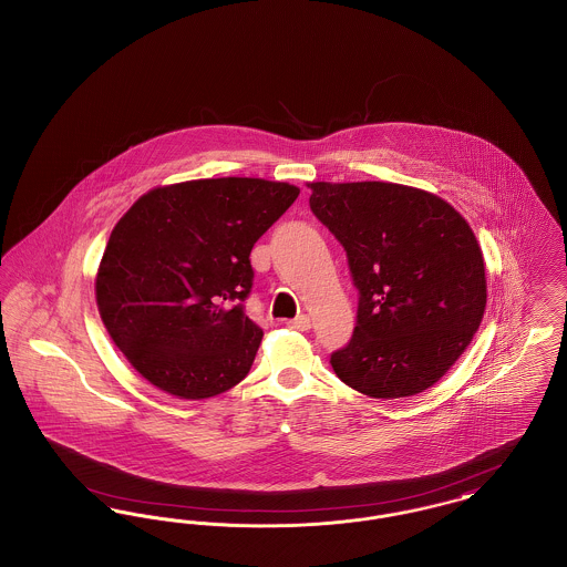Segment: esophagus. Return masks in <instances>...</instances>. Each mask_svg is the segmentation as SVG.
Instances as JSON below:
<instances>
[{"instance_id":"obj_1","label":"esophagus","mask_w":567,"mask_h":567,"mask_svg":"<svg viewBox=\"0 0 567 567\" xmlns=\"http://www.w3.org/2000/svg\"><path fill=\"white\" fill-rule=\"evenodd\" d=\"M287 326H289V328H293V330L306 332V330H310V317H308V315H298V317H296V319H291Z\"/></svg>"}]
</instances>
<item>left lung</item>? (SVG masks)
Segmentation results:
<instances>
[{"label":"left lung","mask_w":567,"mask_h":567,"mask_svg":"<svg viewBox=\"0 0 567 567\" xmlns=\"http://www.w3.org/2000/svg\"><path fill=\"white\" fill-rule=\"evenodd\" d=\"M310 209L342 244L360 293L333 372L372 399H404L463 355L486 308L484 257L465 218L431 193L388 184H310Z\"/></svg>","instance_id":"left-lung-1"}]
</instances>
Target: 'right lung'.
I'll use <instances>...</instances> for the list:
<instances>
[{
	"label": "right lung",
	"instance_id": "1",
	"mask_svg": "<svg viewBox=\"0 0 567 567\" xmlns=\"http://www.w3.org/2000/svg\"><path fill=\"white\" fill-rule=\"evenodd\" d=\"M300 188L255 177L154 188L115 225L96 276L102 323L141 377L212 399L252 367L264 330L244 312L250 250Z\"/></svg>",
	"mask_w": 567,
	"mask_h": 567
}]
</instances>
